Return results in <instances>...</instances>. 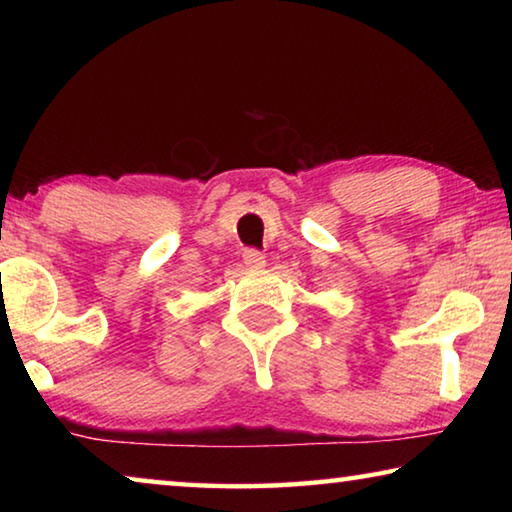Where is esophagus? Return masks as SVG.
Returning <instances> with one entry per match:
<instances>
[{
	"label": "esophagus",
	"instance_id": "1",
	"mask_svg": "<svg viewBox=\"0 0 512 512\" xmlns=\"http://www.w3.org/2000/svg\"><path fill=\"white\" fill-rule=\"evenodd\" d=\"M244 262L248 268H264L266 257L255 248H248V250H244Z\"/></svg>",
	"mask_w": 512,
	"mask_h": 512
}]
</instances>
